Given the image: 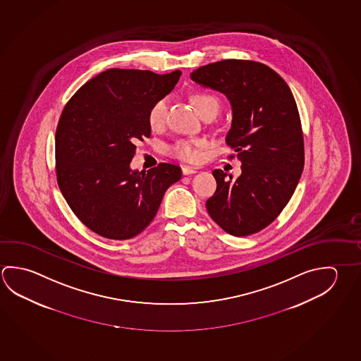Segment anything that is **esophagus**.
Masks as SVG:
<instances>
[{"instance_id":"obj_1","label":"esophagus","mask_w":361,"mask_h":361,"mask_svg":"<svg viewBox=\"0 0 361 361\" xmlns=\"http://www.w3.org/2000/svg\"><path fill=\"white\" fill-rule=\"evenodd\" d=\"M181 170H183V175H192V173H196V169L190 167V166H183Z\"/></svg>"}]
</instances>
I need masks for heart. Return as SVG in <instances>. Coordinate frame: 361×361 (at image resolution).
<instances>
[{
	"label": "heart",
	"mask_w": 361,
	"mask_h": 361,
	"mask_svg": "<svg viewBox=\"0 0 361 361\" xmlns=\"http://www.w3.org/2000/svg\"><path fill=\"white\" fill-rule=\"evenodd\" d=\"M192 102L195 105L197 113L205 116V115H216L221 108V102L214 95L199 92L192 96ZM169 108V99L161 97L159 100L154 102L149 111H148V123L153 129L162 127L165 123L166 111ZM204 146V142L200 140H178L173 146L170 148V153L173 157L183 159L186 162H196L200 157L199 149Z\"/></svg>",
	"instance_id": "1"
}]
</instances>
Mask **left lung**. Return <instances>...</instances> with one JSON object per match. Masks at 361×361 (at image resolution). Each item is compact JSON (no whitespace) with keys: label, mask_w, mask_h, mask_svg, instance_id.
Listing matches in <instances>:
<instances>
[{"label":"left lung","mask_w":361,"mask_h":361,"mask_svg":"<svg viewBox=\"0 0 361 361\" xmlns=\"http://www.w3.org/2000/svg\"><path fill=\"white\" fill-rule=\"evenodd\" d=\"M194 82L226 96L232 108L228 146L238 152L242 173L214 170L212 219L227 233H256L290 200L304 166L303 134L289 86L275 71L253 61L224 59L190 73Z\"/></svg>","instance_id":"obj_1"}]
</instances>
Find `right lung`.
Masks as SVG:
<instances>
[{"instance_id":"add662e5","label":"right lung","mask_w":361,"mask_h":361,"mask_svg":"<svg viewBox=\"0 0 361 361\" xmlns=\"http://www.w3.org/2000/svg\"><path fill=\"white\" fill-rule=\"evenodd\" d=\"M181 71L111 70L91 78L64 106L56 132L59 189L92 232L129 240L153 221L181 169H130L135 143L151 137L148 111L171 92Z\"/></svg>"}]
</instances>
